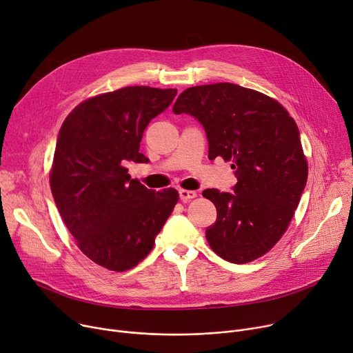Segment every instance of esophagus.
Instances as JSON below:
<instances>
[{
	"label": "esophagus",
	"instance_id": "esophagus-1",
	"mask_svg": "<svg viewBox=\"0 0 353 353\" xmlns=\"http://www.w3.org/2000/svg\"><path fill=\"white\" fill-rule=\"evenodd\" d=\"M196 192L195 191H188V189H179V198L182 202H188L194 198H196Z\"/></svg>",
	"mask_w": 353,
	"mask_h": 353
}]
</instances>
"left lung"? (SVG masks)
I'll return each instance as SVG.
<instances>
[{
  "instance_id": "obj_1",
  "label": "left lung",
  "mask_w": 353,
  "mask_h": 353,
  "mask_svg": "<svg viewBox=\"0 0 353 353\" xmlns=\"http://www.w3.org/2000/svg\"><path fill=\"white\" fill-rule=\"evenodd\" d=\"M172 110L203 125L209 159L222 157L236 170L234 192H202L218 210L206 229L210 249L236 264L264 256L285 233L308 178L294 119L273 97L233 83L189 88Z\"/></svg>"
}]
</instances>
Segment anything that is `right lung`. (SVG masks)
Masks as SVG:
<instances>
[{"label": "right lung", "instance_id": "right-lung-1", "mask_svg": "<svg viewBox=\"0 0 353 353\" xmlns=\"http://www.w3.org/2000/svg\"><path fill=\"white\" fill-rule=\"evenodd\" d=\"M176 89L127 86L77 104L65 119L49 172L50 191L77 248L96 264L125 271L143 261L179 194L147 189L125 164L147 162L140 141Z\"/></svg>", "mask_w": 353, "mask_h": 353}]
</instances>
